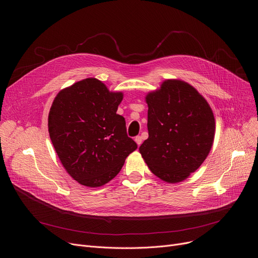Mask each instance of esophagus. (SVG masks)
I'll use <instances>...</instances> for the list:
<instances>
[{
	"mask_svg": "<svg viewBox=\"0 0 258 258\" xmlns=\"http://www.w3.org/2000/svg\"><path fill=\"white\" fill-rule=\"evenodd\" d=\"M135 141H136L137 145H138V146H140V145L142 144V137H140V136H137V137L135 138Z\"/></svg>",
	"mask_w": 258,
	"mask_h": 258,
	"instance_id": "34e87169",
	"label": "esophagus"
}]
</instances>
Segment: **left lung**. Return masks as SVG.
<instances>
[{
  "label": "left lung",
  "instance_id": "1",
  "mask_svg": "<svg viewBox=\"0 0 258 258\" xmlns=\"http://www.w3.org/2000/svg\"><path fill=\"white\" fill-rule=\"evenodd\" d=\"M149 137L140 153L150 170L166 182H178L197 170L213 144L215 121L207 101L191 85L164 81L146 96Z\"/></svg>",
  "mask_w": 258,
  "mask_h": 258
}]
</instances>
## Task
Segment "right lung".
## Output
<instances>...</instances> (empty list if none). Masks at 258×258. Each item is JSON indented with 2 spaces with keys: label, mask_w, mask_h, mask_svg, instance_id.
<instances>
[{
  "label": "right lung",
  "mask_w": 258,
  "mask_h": 258,
  "mask_svg": "<svg viewBox=\"0 0 258 258\" xmlns=\"http://www.w3.org/2000/svg\"><path fill=\"white\" fill-rule=\"evenodd\" d=\"M122 98L91 78L63 89L53 101L50 138L62 165L81 185H105L138 148L127 137L124 117L116 113Z\"/></svg>",
  "instance_id": "right-lung-1"
}]
</instances>
